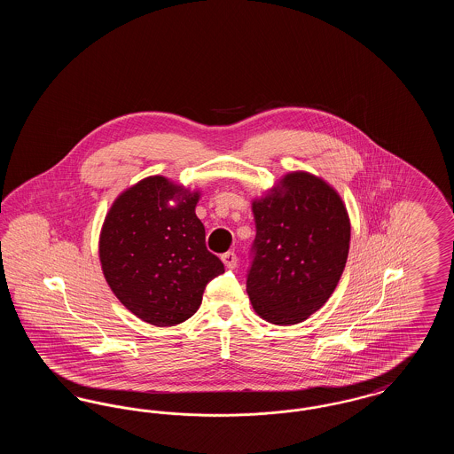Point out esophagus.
Segmentation results:
<instances>
[{"label":"esophagus","mask_w":454,"mask_h":454,"mask_svg":"<svg viewBox=\"0 0 454 454\" xmlns=\"http://www.w3.org/2000/svg\"><path fill=\"white\" fill-rule=\"evenodd\" d=\"M221 260H223V263H224L228 269H235L238 265L237 254H235V252H226V254H223Z\"/></svg>","instance_id":"esophagus-1"}]
</instances>
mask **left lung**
Here are the masks:
<instances>
[{"instance_id": "1", "label": "left lung", "mask_w": 454, "mask_h": 454, "mask_svg": "<svg viewBox=\"0 0 454 454\" xmlns=\"http://www.w3.org/2000/svg\"><path fill=\"white\" fill-rule=\"evenodd\" d=\"M257 235L247 293L270 324L294 325L324 306L340 279L350 223L339 194L322 178L294 172L252 206Z\"/></svg>"}]
</instances>
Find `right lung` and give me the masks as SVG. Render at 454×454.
Segmentation results:
<instances>
[{
    "instance_id": "1",
    "label": "right lung",
    "mask_w": 454,
    "mask_h": 454,
    "mask_svg": "<svg viewBox=\"0 0 454 454\" xmlns=\"http://www.w3.org/2000/svg\"><path fill=\"white\" fill-rule=\"evenodd\" d=\"M172 198L175 207L168 204ZM197 200V192L150 176L119 195L108 211L100 235L102 270L119 301L143 322H185L199 309L206 286L224 272L206 247Z\"/></svg>"
}]
</instances>
